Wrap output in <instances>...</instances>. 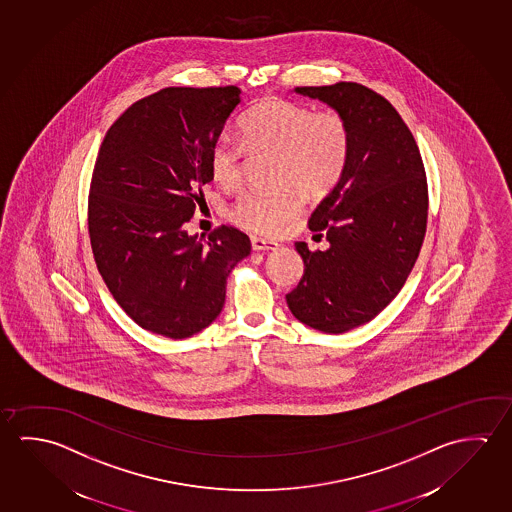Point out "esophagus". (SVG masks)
<instances>
[{"instance_id": "obj_1", "label": "esophagus", "mask_w": 512, "mask_h": 512, "mask_svg": "<svg viewBox=\"0 0 512 512\" xmlns=\"http://www.w3.org/2000/svg\"><path fill=\"white\" fill-rule=\"evenodd\" d=\"M252 248L255 252H262V250H277L278 244L273 241H266L260 237H252Z\"/></svg>"}]
</instances>
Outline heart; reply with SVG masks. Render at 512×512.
I'll return each mask as SVG.
<instances>
[{"label": "heart", "instance_id": "b5f03b06", "mask_svg": "<svg viewBox=\"0 0 512 512\" xmlns=\"http://www.w3.org/2000/svg\"><path fill=\"white\" fill-rule=\"evenodd\" d=\"M241 138L219 135L209 151V168L219 184L234 185L241 178L246 151L277 153L278 184L296 185L307 196L330 191L341 180L352 148L348 119L336 109L314 110L284 98L260 101L241 119ZM302 212L294 191H244L232 218L259 234H277Z\"/></svg>", "mask_w": 512, "mask_h": 512}]
</instances>
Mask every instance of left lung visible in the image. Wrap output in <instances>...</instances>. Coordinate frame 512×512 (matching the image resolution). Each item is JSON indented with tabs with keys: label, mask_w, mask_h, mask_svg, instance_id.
Returning a JSON list of instances; mask_svg holds the SVG:
<instances>
[{
	"label": "left lung",
	"mask_w": 512,
	"mask_h": 512,
	"mask_svg": "<svg viewBox=\"0 0 512 512\" xmlns=\"http://www.w3.org/2000/svg\"><path fill=\"white\" fill-rule=\"evenodd\" d=\"M343 112L352 132L350 159L309 228L328 250L302 255L303 277L285 296L294 318L343 334L380 314L400 293L427 232L428 185L418 144L393 105L366 85L296 87Z\"/></svg>",
	"instance_id": "obj_1"
}]
</instances>
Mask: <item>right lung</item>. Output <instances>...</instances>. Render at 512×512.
Listing matches in <instances>:
<instances>
[{
	"label": "right lung",
	"instance_id": "obj_1",
	"mask_svg": "<svg viewBox=\"0 0 512 512\" xmlns=\"http://www.w3.org/2000/svg\"><path fill=\"white\" fill-rule=\"evenodd\" d=\"M239 101L235 85L166 87L135 101L101 143L87 205L94 260L121 309L153 334L185 339L209 327L230 271L252 250L230 225L207 241L185 230L214 178L210 146Z\"/></svg>",
	"mask_w": 512,
	"mask_h": 512
}]
</instances>
